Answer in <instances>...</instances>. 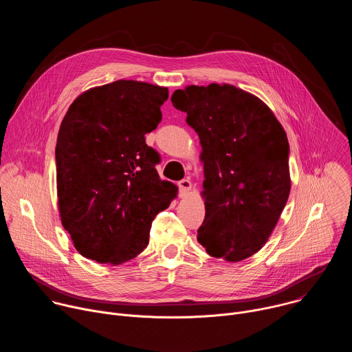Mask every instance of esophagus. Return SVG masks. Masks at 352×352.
<instances>
[{"instance_id": "obj_1", "label": "esophagus", "mask_w": 352, "mask_h": 352, "mask_svg": "<svg viewBox=\"0 0 352 352\" xmlns=\"http://www.w3.org/2000/svg\"><path fill=\"white\" fill-rule=\"evenodd\" d=\"M178 188H179V195L186 196L192 188V182L189 179H181L178 182Z\"/></svg>"}]
</instances>
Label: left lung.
<instances>
[{
    "instance_id": "1",
    "label": "left lung",
    "mask_w": 352,
    "mask_h": 352,
    "mask_svg": "<svg viewBox=\"0 0 352 352\" xmlns=\"http://www.w3.org/2000/svg\"><path fill=\"white\" fill-rule=\"evenodd\" d=\"M171 102L202 144L206 214L199 243L227 262L252 256L272 235L291 189L284 128L259 97L227 83L186 86Z\"/></svg>"
}]
</instances>
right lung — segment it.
<instances>
[{
    "label": "right lung",
    "mask_w": 352,
    "mask_h": 352,
    "mask_svg": "<svg viewBox=\"0 0 352 352\" xmlns=\"http://www.w3.org/2000/svg\"><path fill=\"white\" fill-rule=\"evenodd\" d=\"M168 89L138 80L91 87L69 106L57 138V195L78 252L106 265L138 256L178 188L162 181L144 135L162 121Z\"/></svg>",
    "instance_id": "obj_1"
}]
</instances>
